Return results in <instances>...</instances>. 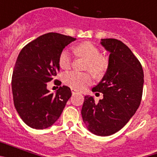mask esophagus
<instances>
[{
    "label": "esophagus",
    "instance_id": "esophagus-1",
    "mask_svg": "<svg viewBox=\"0 0 157 157\" xmlns=\"http://www.w3.org/2000/svg\"><path fill=\"white\" fill-rule=\"evenodd\" d=\"M71 93H72V94H77V93H78V92L77 90H75V89H71Z\"/></svg>",
    "mask_w": 157,
    "mask_h": 157
}]
</instances>
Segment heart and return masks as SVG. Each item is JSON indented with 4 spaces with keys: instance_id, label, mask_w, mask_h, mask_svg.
I'll use <instances>...</instances> for the list:
<instances>
[{
    "instance_id": "1",
    "label": "heart",
    "mask_w": 157,
    "mask_h": 157,
    "mask_svg": "<svg viewBox=\"0 0 157 157\" xmlns=\"http://www.w3.org/2000/svg\"><path fill=\"white\" fill-rule=\"evenodd\" d=\"M74 52L78 56L86 59V67L94 74H102L107 68L106 58L100 55L98 48L90 42H83L74 48ZM59 64L63 69H68L71 64V55L67 49L61 52L59 57ZM63 82L71 88L82 90L92 83V77L87 73L75 71H68L63 75Z\"/></svg>"
}]
</instances>
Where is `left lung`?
Returning a JSON list of instances; mask_svg holds the SVG:
<instances>
[{
    "mask_svg": "<svg viewBox=\"0 0 157 157\" xmlns=\"http://www.w3.org/2000/svg\"><path fill=\"white\" fill-rule=\"evenodd\" d=\"M101 45L110 53L109 64L101 81L92 91L102 93L103 99L95 103L94 97L85 96L81 113L91 133L109 136L121 130L138 110L144 73L139 60L121 41L105 38L101 39Z\"/></svg>",
    "mask_w": 157,
    "mask_h": 157,
    "instance_id": "left-lung-1",
    "label": "left lung"
}]
</instances>
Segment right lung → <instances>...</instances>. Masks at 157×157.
<instances>
[{"label": "right lung", "instance_id": "add662e5", "mask_svg": "<svg viewBox=\"0 0 157 157\" xmlns=\"http://www.w3.org/2000/svg\"><path fill=\"white\" fill-rule=\"evenodd\" d=\"M75 40L48 33L28 43L19 52L12 78L14 105L31 128L43 130L53 125L71 98L68 86H59L53 94L47 89V82L59 71V57L63 48Z\"/></svg>", "mask_w": 157, "mask_h": 157}]
</instances>
